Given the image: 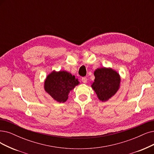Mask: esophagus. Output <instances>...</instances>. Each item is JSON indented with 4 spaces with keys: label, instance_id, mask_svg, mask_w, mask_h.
I'll return each mask as SVG.
<instances>
[{
    "label": "esophagus",
    "instance_id": "34e87169",
    "mask_svg": "<svg viewBox=\"0 0 154 154\" xmlns=\"http://www.w3.org/2000/svg\"><path fill=\"white\" fill-rule=\"evenodd\" d=\"M82 81L83 83H86L87 82V78L86 77H83V78H82Z\"/></svg>",
    "mask_w": 154,
    "mask_h": 154
}]
</instances>
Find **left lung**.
<instances>
[{
	"label": "left lung",
	"mask_w": 154,
	"mask_h": 154,
	"mask_svg": "<svg viewBox=\"0 0 154 154\" xmlns=\"http://www.w3.org/2000/svg\"><path fill=\"white\" fill-rule=\"evenodd\" d=\"M95 79L91 87L102 102L107 101L120 87L119 74L110 67H100L94 71Z\"/></svg>",
	"instance_id": "1"
}]
</instances>
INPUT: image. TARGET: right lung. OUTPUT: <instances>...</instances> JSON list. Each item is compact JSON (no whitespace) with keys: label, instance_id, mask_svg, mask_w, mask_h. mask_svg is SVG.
<instances>
[{"label":"right lung","instance_id":"add662e5","mask_svg":"<svg viewBox=\"0 0 154 154\" xmlns=\"http://www.w3.org/2000/svg\"><path fill=\"white\" fill-rule=\"evenodd\" d=\"M79 83L78 79L66 71H52L47 76L44 82V89L55 100L59 103L65 102L70 91Z\"/></svg>","mask_w":154,"mask_h":154}]
</instances>
